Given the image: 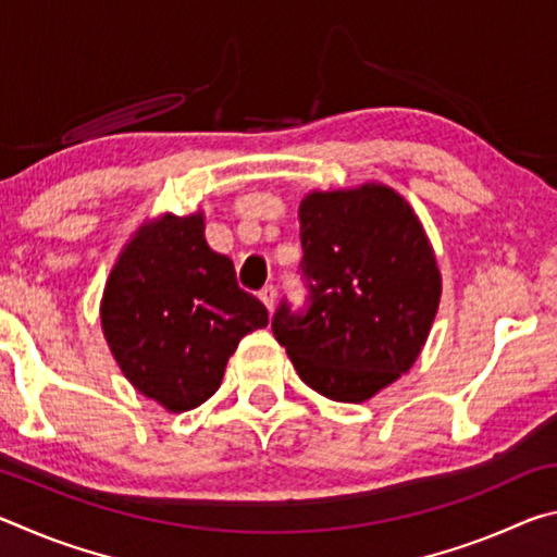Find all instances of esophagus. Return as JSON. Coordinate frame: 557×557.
<instances>
[{"label": "esophagus", "instance_id": "obj_1", "mask_svg": "<svg viewBox=\"0 0 557 557\" xmlns=\"http://www.w3.org/2000/svg\"><path fill=\"white\" fill-rule=\"evenodd\" d=\"M275 295H277V292H275V285H265V287H262V289L258 292L260 301H262V305H265L268 309L275 307Z\"/></svg>", "mask_w": 557, "mask_h": 557}]
</instances>
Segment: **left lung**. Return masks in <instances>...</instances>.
<instances>
[{"label":"left lung","instance_id":"obj_1","mask_svg":"<svg viewBox=\"0 0 557 557\" xmlns=\"http://www.w3.org/2000/svg\"><path fill=\"white\" fill-rule=\"evenodd\" d=\"M307 297L280 299L272 334L299 379L361 403L418 358L440 305V270L418 215L388 186L312 194L299 209Z\"/></svg>","mask_w":557,"mask_h":557}]
</instances>
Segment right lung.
<instances>
[{"label": "right lung", "instance_id": "1", "mask_svg": "<svg viewBox=\"0 0 557 557\" xmlns=\"http://www.w3.org/2000/svg\"><path fill=\"white\" fill-rule=\"evenodd\" d=\"M100 317L122 373L172 412L211 398L240 338L268 324L233 260L209 248L201 215L139 231L110 272Z\"/></svg>", "mask_w": 557, "mask_h": 557}]
</instances>
